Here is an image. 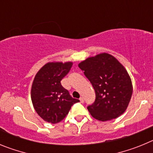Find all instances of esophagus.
I'll list each match as a JSON object with an SVG mask.
<instances>
[{
    "instance_id": "34e87169",
    "label": "esophagus",
    "mask_w": 153,
    "mask_h": 153,
    "mask_svg": "<svg viewBox=\"0 0 153 153\" xmlns=\"http://www.w3.org/2000/svg\"><path fill=\"white\" fill-rule=\"evenodd\" d=\"M79 101H80V102H82V103H83V102H84V99H83V97H80V98H79Z\"/></svg>"
}]
</instances>
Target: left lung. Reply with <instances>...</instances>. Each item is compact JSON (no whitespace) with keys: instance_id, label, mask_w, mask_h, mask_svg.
Segmentation results:
<instances>
[{"instance_id":"left-lung-1","label":"left lung","mask_w":153,"mask_h":153,"mask_svg":"<svg viewBox=\"0 0 153 153\" xmlns=\"http://www.w3.org/2000/svg\"><path fill=\"white\" fill-rule=\"evenodd\" d=\"M78 66L95 90V101L87 106L93 117L107 121L122 115L132 93L131 79L123 66L106 53L87 58Z\"/></svg>"}]
</instances>
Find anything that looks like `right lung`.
Here are the masks:
<instances>
[{"mask_svg":"<svg viewBox=\"0 0 153 153\" xmlns=\"http://www.w3.org/2000/svg\"><path fill=\"white\" fill-rule=\"evenodd\" d=\"M73 63H48L39 70L31 88V100L37 114L48 123H57L71 106L79 102L73 98L60 81L70 72Z\"/></svg>","mask_w":153,"mask_h":153,"instance_id":"obj_1","label":"right lung"}]
</instances>
